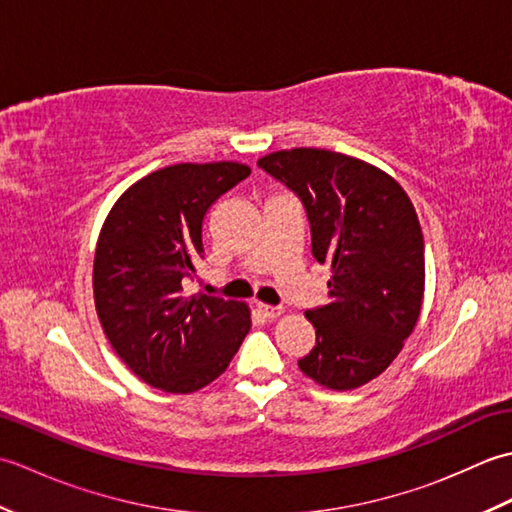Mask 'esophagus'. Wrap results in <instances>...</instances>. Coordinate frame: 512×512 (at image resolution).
<instances>
[{
  "label": "esophagus",
  "instance_id": "esophagus-1",
  "mask_svg": "<svg viewBox=\"0 0 512 512\" xmlns=\"http://www.w3.org/2000/svg\"><path fill=\"white\" fill-rule=\"evenodd\" d=\"M255 308H257V312H259V314H262L264 319H270V321L277 319V317H281V312H284V310H281V308H275V306H266V303H257Z\"/></svg>",
  "mask_w": 512,
  "mask_h": 512
}]
</instances>
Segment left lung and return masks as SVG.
<instances>
[{"instance_id": "obj_1", "label": "left lung", "mask_w": 512, "mask_h": 512, "mask_svg": "<svg viewBox=\"0 0 512 512\" xmlns=\"http://www.w3.org/2000/svg\"><path fill=\"white\" fill-rule=\"evenodd\" d=\"M306 206L312 255L328 264V303L306 312L317 345L299 369L334 391L356 389L394 363L420 317L424 239L400 184L365 160L297 147L257 160Z\"/></svg>"}]
</instances>
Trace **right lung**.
Segmentation results:
<instances>
[{"label": "right lung", "mask_w": 512, "mask_h": 512, "mask_svg": "<svg viewBox=\"0 0 512 512\" xmlns=\"http://www.w3.org/2000/svg\"><path fill=\"white\" fill-rule=\"evenodd\" d=\"M250 173L242 162H180L134 182L107 213L94 303L107 341L147 385L191 394L226 372L250 330L239 301L187 295L211 204Z\"/></svg>", "instance_id": "right-lung-1"}]
</instances>
